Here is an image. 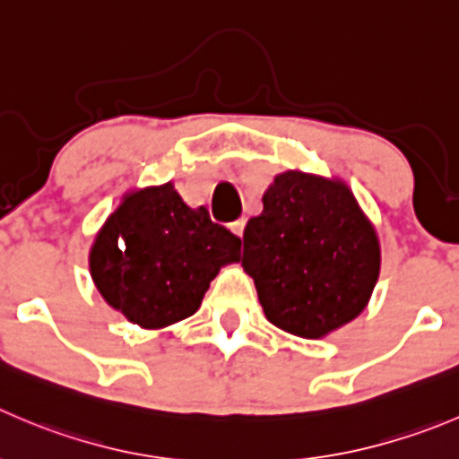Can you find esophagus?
Wrapping results in <instances>:
<instances>
[{
	"instance_id": "1",
	"label": "esophagus",
	"mask_w": 459,
	"mask_h": 459,
	"mask_svg": "<svg viewBox=\"0 0 459 459\" xmlns=\"http://www.w3.org/2000/svg\"><path fill=\"white\" fill-rule=\"evenodd\" d=\"M244 226H247V217H239L238 221H233V224H230V230H233V233L238 235V238H242V235H244Z\"/></svg>"
}]
</instances>
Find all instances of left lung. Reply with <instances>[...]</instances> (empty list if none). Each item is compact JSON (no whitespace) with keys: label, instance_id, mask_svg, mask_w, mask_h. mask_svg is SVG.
Here are the masks:
<instances>
[{"label":"left lung","instance_id":"8db88e82","mask_svg":"<svg viewBox=\"0 0 459 459\" xmlns=\"http://www.w3.org/2000/svg\"><path fill=\"white\" fill-rule=\"evenodd\" d=\"M244 229L242 266L275 327L320 338L366 309L379 278L375 226L342 181L289 170Z\"/></svg>","mask_w":459,"mask_h":459}]
</instances>
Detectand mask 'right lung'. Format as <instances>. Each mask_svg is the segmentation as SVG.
Returning <instances> with one entry per match:
<instances>
[{"label":"right lung","instance_id":"1","mask_svg":"<svg viewBox=\"0 0 459 459\" xmlns=\"http://www.w3.org/2000/svg\"><path fill=\"white\" fill-rule=\"evenodd\" d=\"M239 238L190 208L172 184L126 195L89 253L107 305L143 329H161L199 309L211 280L239 260Z\"/></svg>","mask_w":459,"mask_h":459}]
</instances>
